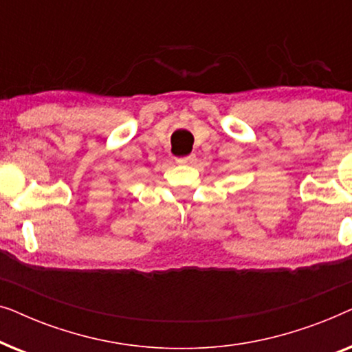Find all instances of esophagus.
Here are the masks:
<instances>
[{"mask_svg": "<svg viewBox=\"0 0 352 352\" xmlns=\"http://www.w3.org/2000/svg\"><path fill=\"white\" fill-rule=\"evenodd\" d=\"M176 162L177 163H194L195 162V155H194V153H190V155L176 158Z\"/></svg>", "mask_w": 352, "mask_h": 352, "instance_id": "1", "label": "esophagus"}]
</instances>
